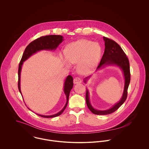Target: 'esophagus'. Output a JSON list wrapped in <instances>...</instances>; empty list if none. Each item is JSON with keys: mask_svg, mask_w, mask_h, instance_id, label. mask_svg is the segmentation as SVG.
<instances>
[{"mask_svg": "<svg viewBox=\"0 0 149 149\" xmlns=\"http://www.w3.org/2000/svg\"><path fill=\"white\" fill-rule=\"evenodd\" d=\"M81 80L80 78L79 77H76L75 79H74V80H73V83L74 84H80L81 83Z\"/></svg>", "mask_w": 149, "mask_h": 149, "instance_id": "obj_1", "label": "esophagus"}]
</instances>
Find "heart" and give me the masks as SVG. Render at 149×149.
Segmentation results:
<instances>
[{"label": "heart", "instance_id": "b5f03b06", "mask_svg": "<svg viewBox=\"0 0 149 149\" xmlns=\"http://www.w3.org/2000/svg\"><path fill=\"white\" fill-rule=\"evenodd\" d=\"M102 49L98 43L86 40H80L69 44L65 50L66 60L70 64H77V72L81 74L92 73L99 63ZM61 58L66 66L69 64Z\"/></svg>", "mask_w": 149, "mask_h": 149}]
</instances>
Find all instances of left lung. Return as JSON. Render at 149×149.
Returning a JSON list of instances; mask_svg holds the SVG:
<instances>
[{
    "instance_id": "obj_1",
    "label": "left lung",
    "mask_w": 149,
    "mask_h": 149,
    "mask_svg": "<svg viewBox=\"0 0 149 149\" xmlns=\"http://www.w3.org/2000/svg\"><path fill=\"white\" fill-rule=\"evenodd\" d=\"M105 44V50L104 54L102 58L99 65L97 66L96 70L99 69L103 68L107 65H115L118 66L124 76L125 86L122 96L119 102L115 104L111 108L106 110H98L95 109L91 104L89 100V93L88 89L86 90V103L89 110L96 115H108L116 111L121 106L127 99V89L130 82V64L126 54L121 48V47L114 41L106 37H103ZM91 77L89 76L85 77L84 82L86 83L88 80Z\"/></svg>"
}]
</instances>
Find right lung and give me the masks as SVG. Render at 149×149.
Wrapping results in <instances>:
<instances>
[{
  "instance_id": "1",
  "label": "right lung",
  "mask_w": 149,
  "mask_h": 149,
  "mask_svg": "<svg viewBox=\"0 0 149 149\" xmlns=\"http://www.w3.org/2000/svg\"><path fill=\"white\" fill-rule=\"evenodd\" d=\"M63 41H64V39L62 36H59V35L46 36L41 37L35 40L33 42L30 43L27 45V46L26 47L23 52L21 60L19 65V68H18V89L21 94L22 96V95L21 91V73L22 66L23 64V62H24L31 56H33V54H34L35 53H36L39 51L56 50L57 47L58 46V45ZM73 77L70 75L68 76L65 80L64 92L66 97V102L64 108L60 112L52 115H40L38 113H37V115L46 118H54L60 115L64 112L65 109L67 106L68 100H69V93L73 86Z\"/></svg>"
}]
</instances>
